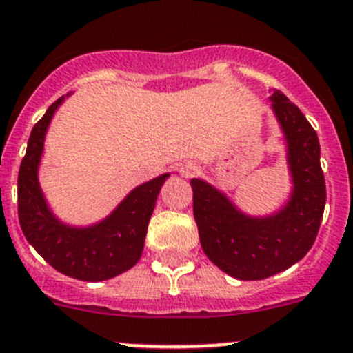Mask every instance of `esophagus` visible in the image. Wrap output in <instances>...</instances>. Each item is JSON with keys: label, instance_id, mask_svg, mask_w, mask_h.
<instances>
[{"label": "esophagus", "instance_id": "1", "mask_svg": "<svg viewBox=\"0 0 353 353\" xmlns=\"http://www.w3.org/2000/svg\"><path fill=\"white\" fill-rule=\"evenodd\" d=\"M198 166H196V164H192V163H185V164H182V168H180V173L183 174V176H187V179H189V176H194V174L198 173Z\"/></svg>", "mask_w": 353, "mask_h": 353}]
</instances>
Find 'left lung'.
<instances>
[{
  "label": "left lung",
  "instance_id": "left-lung-1",
  "mask_svg": "<svg viewBox=\"0 0 353 353\" xmlns=\"http://www.w3.org/2000/svg\"><path fill=\"white\" fill-rule=\"evenodd\" d=\"M270 99L287 141L292 179L289 201L273 215L252 216L205 180H190L203 250L215 266L238 280H264L301 261L324 215L325 180L315 129L282 90H274Z\"/></svg>",
  "mask_w": 353,
  "mask_h": 353
}]
</instances>
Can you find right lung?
Listing matches in <instances>:
<instances>
[{"label":"right lung","mask_w":353,"mask_h":353,"mask_svg":"<svg viewBox=\"0 0 353 353\" xmlns=\"http://www.w3.org/2000/svg\"><path fill=\"white\" fill-rule=\"evenodd\" d=\"M64 96L34 124L17 180L19 222L26 240L54 270L83 282H103L131 270L143 252L148 221L170 173L141 183L106 219L87 228L61 222L48 208L38 182L48 124Z\"/></svg>","instance_id":"add662e5"}]
</instances>
